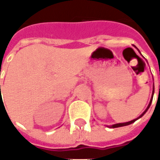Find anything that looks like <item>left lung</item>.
Returning a JSON list of instances; mask_svg holds the SVG:
<instances>
[{
    "label": "left lung",
    "mask_w": 160,
    "mask_h": 160,
    "mask_svg": "<svg viewBox=\"0 0 160 160\" xmlns=\"http://www.w3.org/2000/svg\"><path fill=\"white\" fill-rule=\"evenodd\" d=\"M153 92H154V91H153ZM159 92H160V86H159ZM152 99H153V97L151 98V101H150V102H149V104H148V106L147 110H146V111H145V112H143V113H142V114H141V115H140V116H139L138 118L142 117V116H143V115H144V114L146 113V112L148 111V108L150 107V104H151V102H152ZM138 118L135 119V120H132V121H130V122H127V123H116V124H112V125L111 127H112V128H116V127H121V126H124V125H128V124H131L132 123H134L135 121H137Z\"/></svg>",
    "instance_id": "8db88e82"
}]
</instances>
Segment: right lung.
Wrapping results in <instances>:
<instances>
[{
	"label": "right lung",
	"mask_w": 160,
	"mask_h": 160,
	"mask_svg": "<svg viewBox=\"0 0 160 160\" xmlns=\"http://www.w3.org/2000/svg\"><path fill=\"white\" fill-rule=\"evenodd\" d=\"M0 91H1V86H0Z\"/></svg>",
	"instance_id": "add662e5"
}]
</instances>
